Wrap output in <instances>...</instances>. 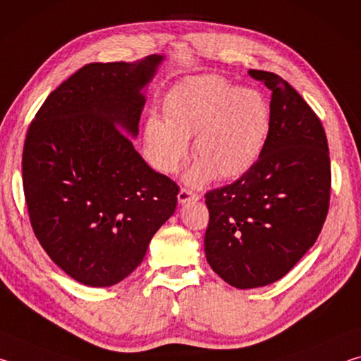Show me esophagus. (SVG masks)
I'll return each instance as SVG.
<instances>
[{
	"instance_id": "34e87169",
	"label": "esophagus",
	"mask_w": 361,
	"mask_h": 361,
	"mask_svg": "<svg viewBox=\"0 0 361 361\" xmlns=\"http://www.w3.org/2000/svg\"><path fill=\"white\" fill-rule=\"evenodd\" d=\"M191 200H199V195L192 192L191 189H186V188H181L180 192H178V202L180 204H186V202H191Z\"/></svg>"
}]
</instances>
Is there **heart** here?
<instances>
[{"mask_svg": "<svg viewBox=\"0 0 361 361\" xmlns=\"http://www.w3.org/2000/svg\"><path fill=\"white\" fill-rule=\"evenodd\" d=\"M166 121L151 116L145 143L154 167L164 173L178 169L194 138V185L235 178L259 157L271 129V109L258 90L235 89L219 76H200L180 84L164 102Z\"/></svg>", "mask_w": 361, "mask_h": 361, "instance_id": "heart-1", "label": "heart"}]
</instances>
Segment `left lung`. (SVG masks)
<instances>
[{
  "label": "left lung",
  "instance_id": "8db88e82",
  "mask_svg": "<svg viewBox=\"0 0 361 361\" xmlns=\"http://www.w3.org/2000/svg\"><path fill=\"white\" fill-rule=\"evenodd\" d=\"M271 95V129L252 167L205 194V256L224 282L247 290L277 282L314 245L331 195L319 116L276 73L248 70Z\"/></svg>",
  "mask_w": 361,
  "mask_h": 361
}]
</instances>
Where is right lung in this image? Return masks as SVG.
<instances>
[{"label": "right lung", "instance_id": "1", "mask_svg": "<svg viewBox=\"0 0 361 361\" xmlns=\"http://www.w3.org/2000/svg\"><path fill=\"white\" fill-rule=\"evenodd\" d=\"M161 56L89 63L36 113L22 154L23 192L36 239L71 279L111 286L143 261L173 215L178 185L133 148L142 90Z\"/></svg>", "mask_w": 361, "mask_h": 361}]
</instances>
